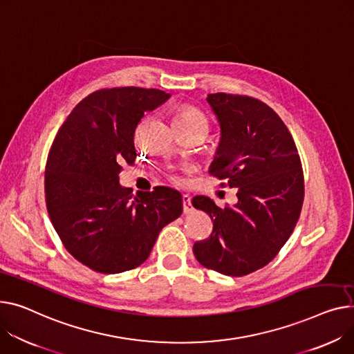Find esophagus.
<instances>
[{
  "instance_id": "obj_1",
  "label": "esophagus",
  "mask_w": 354,
  "mask_h": 354,
  "mask_svg": "<svg viewBox=\"0 0 354 354\" xmlns=\"http://www.w3.org/2000/svg\"><path fill=\"white\" fill-rule=\"evenodd\" d=\"M182 203H183V214H191V212L194 210V205H192L191 196L189 195H183L182 196Z\"/></svg>"
}]
</instances>
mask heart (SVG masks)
Instances as JSON below:
<instances>
[{
    "label": "heart",
    "mask_w": 354,
    "mask_h": 354,
    "mask_svg": "<svg viewBox=\"0 0 354 354\" xmlns=\"http://www.w3.org/2000/svg\"><path fill=\"white\" fill-rule=\"evenodd\" d=\"M175 125H187V127H202L207 131V120L198 109L189 105H183L175 115ZM175 179V178H172Z\"/></svg>",
    "instance_id": "heart-1"
}]
</instances>
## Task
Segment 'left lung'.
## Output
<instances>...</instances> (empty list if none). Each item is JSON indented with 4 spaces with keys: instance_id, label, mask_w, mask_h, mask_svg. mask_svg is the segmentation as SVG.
Masks as SVG:
<instances>
[{
    "instance_id": "1",
    "label": "left lung",
    "mask_w": 354,
    "mask_h": 354,
    "mask_svg": "<svg viewBox=\"0 0 354 354\" xmlns=\"http://www.w3.org/2000/svg\"><path fill=\"white\" fill-rule=\"evenodd\" d=\"M206 101L222 132L210 174L225 180L221 186L236 187L238 203L192 199L214 222L194 253L207 269L245 276L272 262L290 238L304 199L301 162L288 127L265 102L225 92Z\"/></svg>"
}]
</instances>
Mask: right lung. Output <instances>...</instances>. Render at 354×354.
I'll return each instance as SVG.
<instances>
[{
	"instance_id": "obj_1",
	"label": "right lung",
	"mask_w": 354,
	"mask_h": 354,
	"mask_svg": "<svg viewBox=\"0 0 354 354\" xmlns=\"http://www.w3.org/2000/svg\"><path fill=\"white\" fill-rule=\"evenodd\" d=\"M171 95L138 86L89 93L58 129L45 165V203L65 249L100 273L142 265L159 232L182 214L167 186L136 192L120 185L136 158L135 129Z\"/></svg>"
}]
</instances>
